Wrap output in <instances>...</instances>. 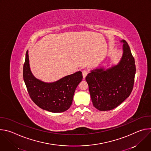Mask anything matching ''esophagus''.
Segmentation results:
<instances>
[{
  "label": "esophagus",
  "instance_id": "esophagus-1",
  "mask_svg": "<svg viewBox=\"0 0 151 151\" xmlns=\"http://www.w3.org/2000/svg\"><path fill=\"white\" fill-rule=\"evenodd\" d=\"M87 74H88V71H87V70H83L82 71V75H83V78H85L86 77V76L87 75Z\"/></svg>",
  "mask_w": 151,
  "mask_h": 151
}]
</instances>
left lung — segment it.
<instances>
[{"label": "left lung", "instance_id": "8db88e82", "mask_svg": "<svg viewBox=\"0 0 151 151\" xmlns=\"http://www.w3.org/2000/svg\"><path fill=\"white\" fill-rule=\"evenodd\" d=\"M123 43V53L117 64L104 69L100 67L86 76L93 106L99 111L112 110L130 95L134 82L136 66L130 47Z\"/></svg>", "mask_w": 151, "mask_h": 151}]
</instances>
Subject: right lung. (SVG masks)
<instances>
[{"label":"right lung","instance_id":"right-lung-1","mask_svg":"<svg viewBox=\"0 0 151 151\" xmlns=\"http://www.w3.org/2000/svg\"><path fill=\"white\" fill-rule=\"evenodd\" d=\"M81 71L64 76L53 82H43L34 76L31 72L29 52L26 54L23 66V78L29 96L41 109L59 113L70 107L75 90L82 79Z\"/></svg>","mask_w":151,"mask_h":151}]
</instances>
